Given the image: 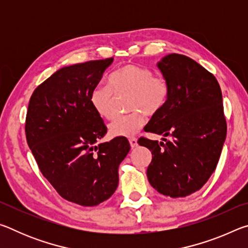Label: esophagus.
<instances>
[{
	"instance_id": "1",
	"label": "esophagus",
	"mask_w": 248,
	"mask_h": 248,
	"mask_svg": "<svg viewBox=\"0 0 248 248\" xmlns=\"http://www.w3.org/2000/svg\"><path fill=\"white\" fill-rule=\"evenodd\" d=\"M129 143H130V146H131L132 149L136 148V146L138 145V142H137L136 138H130V139H129Z\"/></svg>"
}]
</instances>
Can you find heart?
<instances>
[{
    "instance_id": "b5f03b06",
    "label": "heart",
    "mask_w": 248,
    "mask_h": 248,
    "mask_svg": "<svg viewBox=\"0 0 248 248\" xmlns=\"http://www.w3.org/2000/svg\"><path fill=\"white\" fill-rule=\"evenodd\" d=\"M129 94L128 109L131 112L117 117L109 124L112 137H132L143 127L144 114H158L169 102L170 86L163 75H154L148 68L125 64L117 69L108 78V85L98 84L92 91L90 102L96 114L104 119L114 115L115 96Z\"/></svg>"
}]
</instances>
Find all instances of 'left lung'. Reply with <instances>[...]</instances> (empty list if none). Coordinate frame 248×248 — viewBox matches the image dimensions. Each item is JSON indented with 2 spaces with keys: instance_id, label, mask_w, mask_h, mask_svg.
Listing matches in <instances>:
<instances>
[{
  "instance_id": "left-lung-1",
  "label": "left lung",
  "mask_w": 248,
  "mask_h": 248,
  "mask_svg": "<svg viewBox=\"0 0 248 248\" xmlns=\"http://www.w3.org/2000/svg\"><path fill=\"white\" fill-rule=\"evenodd\" d=\"M157 66L170 95L144 130L173 139L140 138L138 143L152 152L146 170L151 186L179 198L199 190L217 169L226 138L222 92L215 75L184 54H169Z\"/></svg>"
}]
</instances>
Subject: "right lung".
<instances>
[{
    "label": "right lung",
    "mask_w": 248,
    "mask_h": 248,
    "mask_svg": "<svg viewBox=\"0 0 248 248\" xmlns=\"http://www.w3.org/2000/svg\"><path fill=\"white\" fill-rule=\"evenodd\" d=\"M114 58L64 66L29 100L25 133L39 170L62 198L94 207L110 198L118 167L130 151L124 137L96 142L107 133L90 96Z\"/></svg>",
    "instance_id": "1"
}]
</instances>
